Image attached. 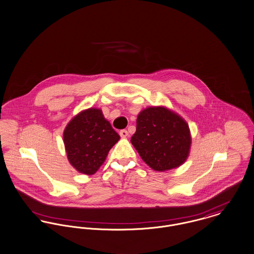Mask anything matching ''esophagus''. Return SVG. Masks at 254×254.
Here are the masks:
<instances>
[{"label": "esophagus", "instance_id": "obj_1", "mask_svg": "<svg viewBox=\"0 0 254 254\" xmlns=\"http://www.w3.org/2000/svg\"><path fill=\"white\" fill-rule=\"evenodd\" d=\"M120 135H121V137H127V136H128V132L127 129H122V130H120Z\"/></svg>", "mask_w": 254, "mask_h": 254}]
</instances>
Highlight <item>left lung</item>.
Returning <instances> with one entry per match:
<instances>
[{
  "label": "left lung",
  "instance_id": "left-lung-1",
  "mask_svg": "<svg viewBox=\"0 0 254 254\" xmlns=\"http://www.w3.org/2000/svg\"><path fill=\"white\" fill-rule=\"evenodd\" d=\"M130 141L151 169L165 171L187 160L191 134L179 115L165 107H148L137 116L136 131Z\"/></svg>",
  "mask_w": 254,
  "mask_h": 254
}]
</instances>
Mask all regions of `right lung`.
Segmentation results:
<instances>
[{"label": "right lung", "mask_w": 254, "mask_h": 254, "mask_svg": "<svg viewBox=\"0 0 254 254\" xmlns=\"http://www.w3.org/2000/svg\"><path fill=\"white\" fill-rule=\"evenodd\" d=\"M119 139L120 135L96 108L75 116L63 132L68 161L79 172L87 175L98 170Z\"/></svg>", "instance_id": "1"}]
</instances>
